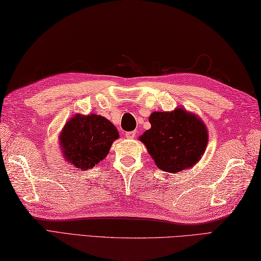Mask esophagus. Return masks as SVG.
Segmentation results:
<instances>
[{
  "instance_id": "obj_1",
  "label": "esophagus",
  "mask_w": 261,
  "mask_h": 261,
  "mask_svg": "<svg viewBox=\"0 0 261 261\" xmlns=\"http://www.w3.org/2000/svg\"><path fill=\"white\" fill-rule=\"evenodd\" d=\"M125 137L127 139H134L136 137V131H129V132H125Z\"/></svg>"
}]
</instances>
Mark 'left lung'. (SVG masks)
Wrapping results in <instances>:
<instances>
[{"label": "left lung", "mask_w": 261, "mask_h": 261, "mask_svg": "<svg viewBox=\"0 0 261 261\" xmlns=\"http://www.w3.org/2000/svg\"><path fill=\"white\" fill-rule=\"evenodd\" d=\"M151 127L140 137L157 167L178 173L193 167L205 151L207 130L197 116L177 109L173 112H153Z\"/></svg>", "instance_id": "obj_1"}]
</instances>
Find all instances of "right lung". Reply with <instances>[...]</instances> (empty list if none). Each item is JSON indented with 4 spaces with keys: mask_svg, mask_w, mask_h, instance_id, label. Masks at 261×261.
I'll return each instance as SVG.
<instances>
[{
    "mask_svg": "<svg viewBox=\"0 0 261 261\" xmlns=\"http://www.w3.org/2000/svg\"><path fill=\"white\" fill-rule=\"evenodd\" d=\"M118 138V130L108 119L97 114H77L64 126L60 146L66 162L87 170L107 157Z\"/></svg>",
    "mask_w": 261,
    "mask_h": 261,
    "instance_id": "obj_1",
    "label": "right lung"
}]
</instances>
